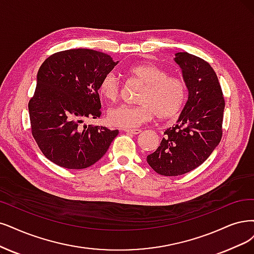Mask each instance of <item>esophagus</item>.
<instances>
[{
	"label": "esophagus",
	"mask_w": 254,
	"mask_h": 254,
	"mask_svg": "<svg viewBox=\"0 0 254 254\" xmlns=\"http://www.w3.org/2000/svg\"><path fill=\"white\" fill-rule=\"evenodd\" d=\"M124 130L126 133L132 134V135H138V134L141 133V129H140V128H125Z\"/></svg>",
	"instance_id": "obj_1"
}]
</instances>
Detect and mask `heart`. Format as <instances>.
I'll return each mask as SVG.
<instances>
[{
    "instance_id": "obj_1",
    "label": "heart",
    "mask_w": 254,
    "mask_h": 254,
    "mask_svg": "<svg viewBox=\"0 0 254 254\" xmlns=\"http://www.w3.org/2000/svg\"><path fill=\"white\" fill-rule=\"evenodd\" d=\"M130 77L144 84L138 98L139 106H118L108 112L110 125L120 128H134L155 116L170 119L179 114L186 100V86L178 77L167 76V73L152 64H137L127 69ZM100 95L115 101L120 94V82L113 72L103 75L99 82Z\"/></svg>"
}]
</instances>
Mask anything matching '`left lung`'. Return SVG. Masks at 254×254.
<instances>
[{"label": "left lung", "mask_w": 254, "mask_h": 254, "mask_svg": "<svg viewBox=\"0 0 254 254\" xmlns=\"http://www.w3.org/2000/svg\"><path fill=\"white\" fill-rule=\"evenodd\" d=\"M189 91V98L177 120L165 129L164 138L146 160L162 176H180L200 166L222 138L225 101L211 65L187 52L175 54Z\"/></svg>", "instance_id": "1"}]
</instances>
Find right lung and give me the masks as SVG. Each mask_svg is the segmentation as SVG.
I'll return each instance as SVG.
<instances>
[{
	"mask_svg": "<svg viewBox=\"0 0 254 254\" xmlns=\"http://www.w3.org/2000/svg\"><path fill=\"white\" fill-rule=\"evenodd\" d=\"M119 62L91 49L54 53L40 67L28 109L33 138L56 165L81 170L107 153L118 129L83 124L100 116L99 82Z\"/></svg>",
	"mask_w": 254,
	"mask_h": 254,
	"instance_id": "obj_1",
	"label": "right lung"
}]
</instances>
